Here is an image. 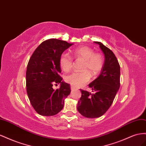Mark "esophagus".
<instances>
[{
	"mask_svg": "<svg viewBox=\"0 0 146 146\" xmlns=\"http://www.w3.org/2000/svg\"><path fill=\"white\" fill-rule=\"evenodd\" d=\"M76 88L74 86H71V90H74Z\"/></svg>",
	"mask_w": 146,
	"mask_h": 146,
	"instance_id": "obj_1",
	"label": "esophagus"
}]
</instances>
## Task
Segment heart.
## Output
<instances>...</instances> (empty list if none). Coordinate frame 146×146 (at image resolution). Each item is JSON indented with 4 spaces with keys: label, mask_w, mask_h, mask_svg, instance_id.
Listing matches in <instances>:
<instances>
[{
    "label": "heart",
    "mask_w": 146,
    "mask_h": 146,
    "mask_svg": "<svg viewBox=\"0 0 146 146\" xmlns=\"http://www.w3.org/2000/svg\"><path fill=\"white\" fill-rule=\"evenodd\" d=\"M76 59L84 60L81 71L82 72H74L65 77V81L74 87H81L88 82L90 75L95 76L99 74L103 66L104 60L99 53H95L94 49L89 46H81L73 52ZM60 65L64 72H68L73 66V59L68 53H63L60 57Z\"/></svg>",
    "instance_id": "b5f03b06"
}]
</instances>
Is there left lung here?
I'll list each match as a JSON object with an SVG mask.
<instances>
[{"label":"left lung","instance_id":"1","mask_svg":"<svg viewBox=\"0 0 146 146\" xmlns=\"http://www.w3.org/2000/svg\"><path fill=\"white\" fill-rule=\"evenodd\" d=\"M98 44L105 56L100 74L89 84L92 94L81 89V97L78 101V112L87 118L101 117L111 106L120 87V65L114 54L99 41Z\"/></svg>","mask_w":146,"mask_h":146}]
</instances>
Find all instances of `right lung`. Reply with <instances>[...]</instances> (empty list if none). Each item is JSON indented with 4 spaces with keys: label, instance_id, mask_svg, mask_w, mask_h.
<instances>
[{
    "label": "right lung",
    "instance_id": "1",
    "mask_svg": "<svg viewBox=\"0 0 146 146\" xmlns=\"http://www.w3.org/2000/svg\"><path fill=\"white\" fill-rule=\"evenodd\" d=\"M73 43L58 39L41 43L32 54L26 71V90L29 100L37 113L43 116L57 114L63 109L65 99L70 94V85L59 75L60 57ZM60 83L54 90V84Z\"/></svg>",
    "mask_w": 146,
    "mask_h": 146
}]
</instances>
